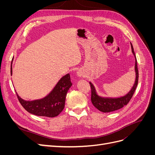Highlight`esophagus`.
Returning <instances> with one entry per match:
<instances>
[{
    "mask_svg": "<svg viewBox=\"0 0 155 155\" xmlns=\"http://www.w3.org/2000/svg\"><path fill=\"white\" fill-rule=\"evenodd\" d=\"M77 76L79 78H81L83 76V73L81 70H78V71H77Z\"/></svg>",
    "mask_w": 155,
    "mask_h": 155,
    "instance_id": "obj_1",
    "label": "esophagus"
}]
</instances>
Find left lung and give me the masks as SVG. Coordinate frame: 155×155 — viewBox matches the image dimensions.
I'll list each match as a JSON object with an SVG mask.
<instances>
[{"instance_id":"8db88e82","label":"left lung","mask_w":155,"mask_h":155,"mask_svg":"<svg viewBox=\"0 0 155 155\" xmlns=\"http://www.w3.org/2000/svg\"><path fill=\"white\" fill-rule=\"evenodd\" d=\"M131 49L132 52L135 58V65L134 70L136 74L135 81L133 87L131 88L130 91L126 94L124 96H121L119 97H102L97 94L96 88L93 84L90 82V85L91 87V101L93 105L97 109L103 112H110L118 110L121 108L124 107L125 105L128 104L130 100L131 97H133V94L136 90V88L138 85V70L137 67V58L134 54V51L133 49V46L130 43Z\"/></svg>"}]
</instances>
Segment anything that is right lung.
Segmentation results:
<instances>
[{
    "mask_svg": "<svg viewBox=\"0 0 155 155\" xmlns=\"http://www.w3.org/2000/svg\"><path fill=\"white\" fill-rule=\"evenodd\" d=\"M11 75H12V65H11ZM72 85L68 73L61 78L53 90L42 99L26 101L22 99L17 92L16 94L22 106L30 113L36 116L53 118L58 116L63 111L67 92Z\"/></svg>",
    "mask_w": 155,
    "mask_h": 155,
    "instance_id": "obj_1",
    "label": "right lung"
}]
</instances>
